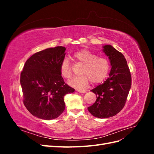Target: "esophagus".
I'll return each mask as SVG.
<instances>
[{
	"label": "esophagus",
	"instance_id": "34e87169",
	"mask_svg": "<svg viewBox=\"0 0 154 154\" xmlns=\"http://www.w3.org/2000/svg\"><path fill=\"white\" fill-rule=\"evenodd\" d=\"M76 91L79 92H80V93H85L86 92V90H84V89H78H78H76Z\"/></svg>",
	"mask_w": 154,
	"mask_h": 154
}]
</instances>
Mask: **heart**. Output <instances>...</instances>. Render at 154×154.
Returning <instances> with one entry per match:
<instances>
[{
  "label": "heart",
  "mask_w": 154,
  "mask_h": 154,
  "mask_svg": "<svg viewBox=\"0 0 154 154\" xmlns=\"http://www.w3.org/2000/svg\"><path fill=\"white\" fill-rule=\"evenodd\" d=\"M72 57L74 61L83 64V66L80 71L81 75L70 80V85L77 88H83L90 81L92 83H98L108 75L110 64L107 58L97 57L96 54L87 49L77 51L73 54ZM60 73L66 79H70L72 76L71 66L67 58H64L60 65Z\"/></svg>",
  "instance_id": "heart-1"
}]
</instances>
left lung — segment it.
Listing matches in <instances>:
<instances>
[{
	"label": "left lung",
	"instance_id": "obj_1",
	"mask_svg": "<svg viewBox=\"0 0 154 154\" xmlns=\"http://www.w3.org/2000/svg\"><path fill=\"white\" fill-rule=\"evenodd\" d=\"M103 52L112 66L109 77L91 90L97 98L87 108L92 116L98 118L112 117L123 109L132 84L131 73L123 54L110 45L103 46Z\"/></svg>",
	"mask_w": 154,
	"mask_h": 154
}]
</instances>
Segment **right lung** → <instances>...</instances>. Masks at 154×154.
<instances>
[{"mask_svg": "<svg viewBox=\"0 0 154 154\" xmlns=\"http://www.w3.org/2000/svg\"><path fill=\"white\" fill-rule=\"evenodd\" d=\"M66 50L58 46L35 53L20 73L23 103L37 118L46 120L58 118L65 110V95L74 91L65 83L60 73Z\"/></svg>", "mask_w": 154, "mask_h": 154, "instance_id": "1", "label": "right lung"}]
</instances>
